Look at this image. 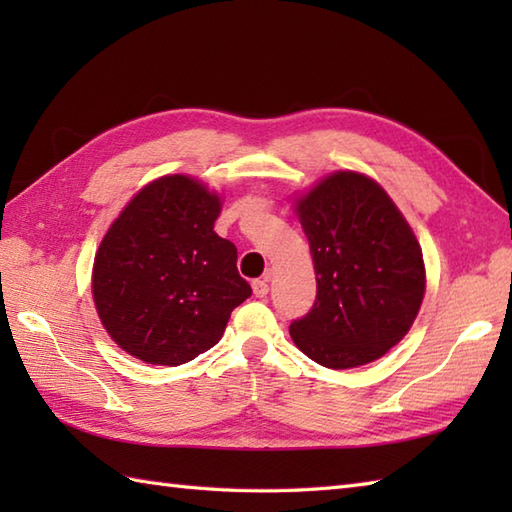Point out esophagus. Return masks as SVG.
Wrapping results in <instances>:
<instances>
[{
    "instance_id": "34e87169",
    "label": "esophagus",
    "mask_w": 512,
    "mask_h": 512,
    "mask_svg": "<svg viewBox=\"0 0 512 512\" xmlns=\"http://www.w3.org/2000/svg\"><path fill=\"white\" fill-rule=\"evenodd\" d=\"M253 292H255V297H266L268 295V279H255Z\"/></svg>"
}]
</instances>
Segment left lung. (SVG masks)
Masks as SVG:
<instances>
[{
	"label": "left lung",
	"mask_w": 512,
	"mask_h": 512,
	"mask_svg": "<svg viewBox=\"0 0 512 512\" xmlns=\"http://www.w3.org/2000/svg\"><path fill=\"white\" fill-rule=\"evenodd\" d=\"M317 299L290 336L314 363H372L409 332L424 297L422 248L385 189L336 171L297 202Z\"/></svg>",
	"instance_id": "8db88e82"
}]
</instances>
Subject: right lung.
<instances>
[{
  "mask_svg": "<svg viewBox=\"0 0 512 512\" xmlns=\"http://www.w3.org/2000/svg\"><path fill=\"white\" fill-rule=\"evenodd\" d=\"M222 202L189 176L134 195L96 250L92 295L107 334L151 365L193 361L222 339L253 290L237 248L213 231Z\"/></svg>",
  "mask_w": 512,
  "mask_h": 512,
  "instance_id": "obj_1",
  "label": "right lung"
}]
</instances>
